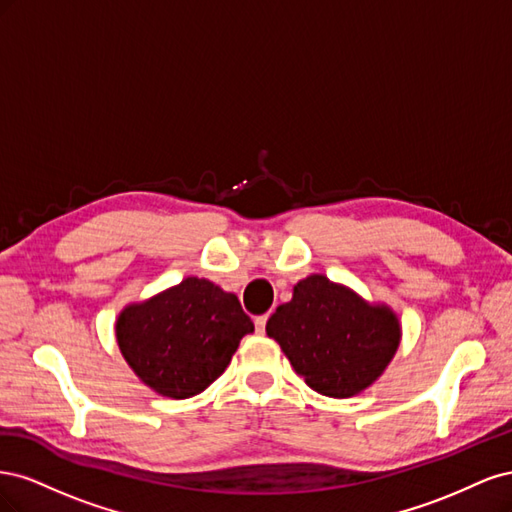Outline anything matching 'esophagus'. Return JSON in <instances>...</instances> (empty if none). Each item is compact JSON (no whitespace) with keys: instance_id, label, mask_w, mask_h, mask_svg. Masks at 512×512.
Here are the masks:
<instances>
[{"instance_id":"obj_1","label":"esophagus","mask_w":512,"mask_h":512,"mask_svg":"<svg viewBox=\"0 0 512 512\" xmlns=\"http://www.w3.org/2000/svg\"><path fill=\"white\" fill-rule=\"evenodd\" d=\"M267 320H269V314H262V316H256V318H254V324H256V333H265Z\"/></svg>"}]
</instances>
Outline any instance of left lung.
<instances>
[{"instance_id": "1", "label": "left lung", "mask_w": 512, "mask_h": 512, "mask_svg": "<svg viewBox=\"0 0 512 512\" xmlns=\"http://www.w3.org/2000/svg\"><path fill=\"white\" fill-rule=\"evenodd\" d=\"M267 335L309 389L346 399L382 376L397 352L401 327L389 305H371L327 275H309L275 309Z\"/></svg>"}]
</instances>
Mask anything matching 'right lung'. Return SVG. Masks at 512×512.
<instances>
[{
	"instance_id": "add662e5",
	"label": "right lung",
	"mask_w": 512,
	"mask_h": 512,
	"mask_svg": "<svg viewBox=\"0 0 512 512\" xmlns=\"http://www.w3.org/2000/svg\"><path fill=\"white\" fill-rule=\"evenodd\" d=\"M254 331L237 299L205 277H185L143 303L128 305L115 333L123 359L162 397L188 399L218 380Z\"/></svg>"
}]
</instances>
